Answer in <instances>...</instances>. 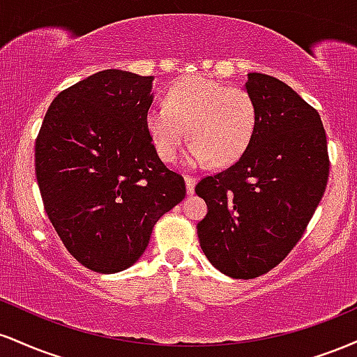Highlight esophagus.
I'll return each instance as SVG.
<instances>
[{"instance_id": "obj_1", "label": "esophagus", "mask_w": 357, "mask_h": 357, "mask_svg": "<svg viewBox=\"0 0 357 357\" xmlns=\"http://www.w3.org/2000/svg\"><path fill=\"white\" fill-rule=\"evenodd\" d=\"M196 181H198V179H196L195 176H184V183H186V191H188V195H192V192H195Z\"/></svg>"}]
</instances>
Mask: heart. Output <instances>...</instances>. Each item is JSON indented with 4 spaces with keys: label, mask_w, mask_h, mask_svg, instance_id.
<instances>
[{
    "label": "heart",
    "mask_w": 357,
    "mask_h": 357,
    "mask_svg": "<svg viewBox=\"0 0 357 357\" xmlns=\"http://www.w3.org/2000/svg\"><path fill=\"white\" fill-rule=\"evenodd\" d=\"M257 109L245 90L228 87L203 75L176 80L166 90L165 104L146 112V127L162 161H173L184 137L188 166H227L241 158L252 142Z\"/></svg>",
    "instance_id": "b5f03b06"
}]
</instances>
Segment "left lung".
Here are the masks:
<instances>
[{"label": "left lung", "instance_id": "8db88e82", "mask_svg": "<svg viewBox=\"0 0 357 357\" xmlns=\"http://www.w3.org/2000/svg\"><path fill=\"white\" fill-rule=\"evenodd\" d=\"M252 142L228 169L196 184L208 204L198 238L210 264L231 278H255L280 264L304 235L329 178L321 116L275 77L248 73Z\"/></svg>", "mask_w": 357, "mask_h": 357}]
</instances>
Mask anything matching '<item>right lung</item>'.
<instances>
[{"mask_svg": "<svg viewBox=\"0 0 357 357\" xmlns=\"http://www.w3.org/2000/svg\"><path fill=\"white\" fill-rule=\"evenodd\" d=\"M153 82L116 68L93 73L56 96L36 139L45 211L68 252L97 273L136 264L155 221L186 195L147 132Z\"/></svg>", "mask_w": 357, "mask_h": 357, "instance_id": "right-lung-1", "label": "right lung"}]
</instances>
